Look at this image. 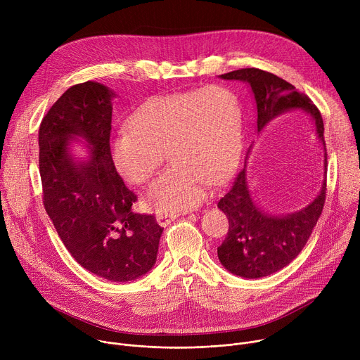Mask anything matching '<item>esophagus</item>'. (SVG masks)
Masks as SVG:
<instances>
[{
    "mask_svg": "<svg viewBox=\"0 0 360 360\" xmlns=\"http://www.w3.org/2000/svg\"><path fill=\"white\" fill-rule=\"evenodd\" d=\"M179 217V214H168V212H160L157 215V221L161 226H167L169 225L172 221H175Z\"/></svg>",
    "mask_w": 360,
    "mask_h": 360,
    "instance_id": "obj_1",
    "label": "esophagus"
}]
</instances>
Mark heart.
<instances>
[{
	"instance_id": "1",
	"label": "heart",
	"mask_w": 360,
	"mask_h": 360,
	"mask_svg": "<svg viewBox=\"0 0 360 360\" xmlns=\"http://www.w3.org/2000/svg\"><path fill=\"white\" fill-rule=\"evenodd\" d=\"M240 146L239 99L214 85L145 101L129 129L111 139V157L125 182L141 185L155 175L167 150L172 167L150 185L148 200L157 211L178 212L198 207L208 182L229 175Z\"/></svg>"
}]
</instances>
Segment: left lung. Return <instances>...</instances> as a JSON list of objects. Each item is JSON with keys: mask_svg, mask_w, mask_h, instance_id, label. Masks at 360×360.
Segmentation results:
<instances>
[{"mask_svg": "<svg viewBox=\"0 0 360 360\" xmlns=\"http://www.w3.org/2000/svg\"><path fill=\"white\" fill-rule=\"evenodd\" d=\"M219 78L242 81L250 86L256 102L258 132L276 117L302 110L314 120L316 135L325 150L322 188L307 207L295 214L275 217L264 212L252 198L246 165L236 175L228 193L218 202V208L229 221L226 238L218 248L221 264L231 274L242 278H264L281 271L296 258L322 214L326 198L328 164L323 120L309 96L271 72L258 68H242L222 74Z\"/></svg>", "mask_w": 360, "mask_h": 360, "instance_id": "8db88e82", "label": "left lung"}]
</instances>
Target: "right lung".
Returning <instances> with one entry per match:
<instances>
[{
  "mask_svg": "<svg viewBox=\"0 0 360 360\" xmlns=\"http://www.w3.org/2000/svg\"><path fill=\"white\" fill-rule=\"evenodd\" d=\"M86 81L68 88L39 125V175L48 217L72 258L112 282H129L157 262L161 228L153 215L132 212L136 195L111 157L112 98ZM79 136L89 157L77 160L69 145Z\"/></svg>",
  "mask_w": 360,
  "mask_h": 360,
  "instance_id": "1",
  "label": "right lung"
}]
</instances>
